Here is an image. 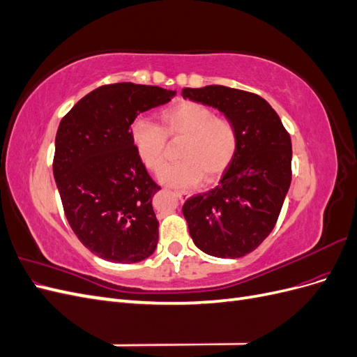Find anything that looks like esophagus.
Instances as JSON below:
<instances>
[{
	"label": "esophagus",
	"instance_id": "34e87169",
	"mask_svg": "<svg viewBox=\"0 0 357 357\" xmlns=\"http://www.w3.org/2000/svg\"><path fill=\"white\" fill-rule=\"evenodd\" d=\"M174 195L180 199V201H185L186 198H189V193H186V192H174Z\"/></svg>",
	"mask_w": 357,
	"mask_h": 357
}]
</instances>
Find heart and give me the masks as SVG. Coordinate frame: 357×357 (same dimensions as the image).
<instances>
[{
    "mask_svg": "<svg viewBox=\"0 0 357 357\" xmlns=\"http://www.w3.org/2000/svg\"><path fill=\"white\" fill-rule=\"evenodd\" d=\"M160 126L137 119L131 125V142L138 158L150 171L164 164L168 139H181L178 162L159 171L167 186L192 189L205 181H215L229 168L238 149V132L229 117L214 114L208 105L197 101H180L159 116Z\"/></svg>",
    "mask_w": 357,
    "mask_h": 357,
    "instance_id": "obj_1",
    "label": "heart"
}]
</instances>
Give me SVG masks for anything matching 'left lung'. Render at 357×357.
Here are the masks:
<instances>
[{"label":"left lung","mask_w":357,"mask_h":357,"mask_svg":"<svg viewBox=\"0 0 357 357\" xmlns=\"http://www.w3.org/2000/svg\"><path fill=\"white\" fill-rule=\"evenodd\" d=\"M189 98L220 110L234 122L238 149L214 189L183 205L193 243L210 256L235 259L271 234L291 181V142L262 96L220 84L192 89Z\"/></svg>","instance_id":"8db88e82"}]
</instances>
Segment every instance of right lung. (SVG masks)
Masks as SVG:
<instances>
[{
    "mask_svg": "<svg viewBox=\"0 0 357 357\" xmlns=\"http://www.w3.org/2000/svg\"><path fill=\"white\" fill-rule=\"evenodd\" d=\"M176 91L135 83L104 84L62 117L53 176L63 213L82 244L101 259L134 264L158 245L152 198L160 189L131 142L137 116Z\"/></svg>",
    "mask_w": 357,
    "mask_h": 357,
    "instance_id": "1",
    "label": "right lung"
}]
</instances>
